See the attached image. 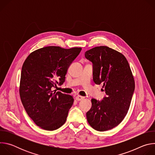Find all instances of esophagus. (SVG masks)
I'll use <instances>...</instances> for the list:
<instances>
[{"label":"esophagus","instance_id":"34e87169","mask_svg":"<svg viewBox=\"0 0 155 155\" xmlns=\"http://www.w3.org/2000/svg\"><path fill=\"white\" fill-rule=\"evenodd\" d=\"M84 99V97L81 96H77L75 97V99H76L77 101H81V100H82V99Z\"/></svg>","mask_w":155,"mask_h":155}]
</instances>
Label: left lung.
Returning <instances> with one entry per match:
<instances>
[{
    "mask_svg": "<svg viewBox=\"0 0 155 155\" xmlns=\"http://www.w3.org/2000/svg\"><path fill=\"white\" fill-rule=\"evenodd\" d=\"M84 56L93 63L94 82L103 84L107 95L101 102L91 99L87 121L97 130L112 129L128 112L135 89L134 76L125 56L112 48L96 47L86 51Z\"/></svg>",
    "mask_w": 155,
    "mask_h": 155,
    "instance_id": "8db88e82",
    "label": "left lung"
}]
</instances>
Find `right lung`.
<instances>
[{"mask_svg":"<svg viewBox=\"0 0 155 155\" xmlns=\"http://www.w3.org/2000/svg\"><path fill=\"white\" fill-rule=\"evenodd\" d=\"M81 48L65 49L45 47L32 52L22 67L19 84L20 98L29 117L40 128L54 130L66 121L74 98L53 86L65 81L68 68Z\"/></svg>","mask_w":155,"mask_h":155,"instance_id":"obj_1","label":"right lung"}]
</instances>
